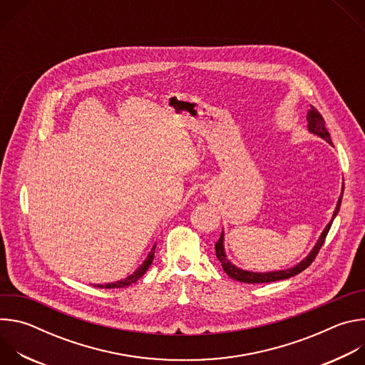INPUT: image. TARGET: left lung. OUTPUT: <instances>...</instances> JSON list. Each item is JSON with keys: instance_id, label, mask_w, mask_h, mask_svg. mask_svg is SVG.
<instances>
[{"instance_id": "obj_1", "label": "left lung", "mask_w": 365, "mask_h": 365, "mask_svg": "<svg viewBox=\"0 0 365 365\" xmlns=\"http://www.w3.org/2000/svg\"><path fill=\"white\" fill-rule=\"evenodd\" d=\"M307 128L312 134H317L319 135L321 138H324L325 141H328L329 144H332V140H331V135L325 127V120L322 118V115L318 113V110L315 107H310L309 113H307ZM342 195H344V187H342V192H341V196L338 199V203H336V207L334 211V215H332V220L331 222L325 227V230L322 231L319 240L317 241L315 247L312 248V251L307 254V257H304L300 263H297L294 267H290V269H286V270H277V272H269V273H255V272H247V270H242V269H238L237 266H234L230 259L227 258V254H225V248H224V231L221 232V238L217 241L215 244V251H217V257L220 259V263L224 269V272L234 280H238V282H242V283H269V282H277V280H284V279H289V277H293L299 273H302L304 269H307L310 266V263L314 262L317 254L319 252L321 247L324 245L325 242V238L331 230V225L335 220V217L338 215L339 212V206H341V200H342Z\"/></svg>"}]
</instances>
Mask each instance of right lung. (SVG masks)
I'll return each mask as SVG.
<instances>
[{
	"label": "right lung",
	"instance_id": "right-lung-1",
	"mask_svg": "<svg viewBox=\"0 0 365 365\" xmlns=\"http://www.w3.org/2000/svg\"><path fill=\"white\" fill-rule=\"evenodd\" d=\"M154 250H155V245H153L151 251L148 252L147 258L144 259V263H143L133 274H130V276L125 277L124 280H118V282H115V283H107V284H95V286H96V287H101V289H118V287H127V286L135 283L140 277H143V274H144V273L148 270V267L151 266L153 258H154Z\"/></svg>",
	"mask_w": 365,
	"mask_h": 365
}]
</instances>
